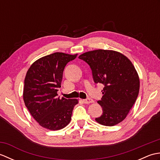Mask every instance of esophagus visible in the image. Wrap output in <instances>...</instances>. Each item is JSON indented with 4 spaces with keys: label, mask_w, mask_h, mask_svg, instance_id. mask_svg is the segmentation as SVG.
I'll list each match as a JSON object with an SVG mask.
<instances>
[{
    "label": "esophagus",
    "mask_w": 160,
    "mask_h": 160,
    "mask_svg": "<svg viewBox=\"0 0 160 160\" xmlns=\"http://www.w3.org/2000/svg\"><path fill=\"white\" fill-rule=\"evenodd\" d=\"M83 102H84V103H85V104H90V103H93L94 101H93V100L91 99V98H87V99L83 100Z\"/></svg>",
    "instance_id": "1"
}]
</instances>
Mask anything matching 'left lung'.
I'll return each instance as SVG.
<instances>
[{
	"mask_svg": "<svg viewBox=\"0 0 160 160\" xmlns=\"http://www.w3.org/2000/svg\"><path fill=\"white\" fill-rule=\"evenodd\" d=\"M80 59L89 64L96 83L103 84L98 101L103 113L96 121L113 127L123 121L133 106L140 90V78L131 61L113 50L97 49L84 53Z\"/></svg>",
	"mask_w": 160,
	"mask_h": 160,
	"instance_id": "left-lung-1",
	"label": "left lung"
}]
</instances>
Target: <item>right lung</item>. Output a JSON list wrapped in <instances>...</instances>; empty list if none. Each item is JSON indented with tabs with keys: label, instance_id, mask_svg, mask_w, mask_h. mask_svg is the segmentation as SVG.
<instances>
[{
	"label": "right lung",
	"instance_id": "1",
	"mask_svg": "<svg viewBox=\"0 0 160 160\" xmlns=\"http://www.w3.org/2000/svg\"><path fill=\"white\" fill-rule=\"evenodd\" d=\"M56 52L36 60L25 78L23 100L32 117L41 127L52 131L64 128L69 124L77 99L58 97L66 64L76 58Z\"/></svg>",
	"mask_w": 160,
	"mask_h": 160
}]
</instances>
